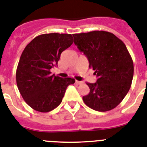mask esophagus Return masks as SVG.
<instances>
[{
  "label": "esophagus",
  "instance_id": "obj_1",
  "mask_svg": "<svg viewBox=\"0 0 147 147\" xmlns=\"http://www.w3.org/2000/svg\"><path fill=\"white\" fill-rule=\"evenodd\" d=\"M76 84H78V85H80V84H82L83 82H82V81H77V80H76Z\"/></svg>",
  "mask_w": 147,
  "mask_h": 147
}]
</instances>
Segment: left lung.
Listing matches in <instances>:
<instances>
[{
  "mask_svg": "<svg viewBox=\"0 0 147 147\" xmlns=\"http://www.w3.org/2000/svg\"><path fill=\"white\" fill-rule=\"evenodd\" d=\"M74 43L87 57L89 67L98 77L96 82H86L90 89L82 100L100 112L113 110L130 89L134 65L125 43L113 34L104 31L74 34Z\"/></svg>",
  "mask_w": 147,
  "mask_h": 147,
  "instance_id": "8db88e82",
  "label": "left lung"
}]
</instances>
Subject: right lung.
Segmentation results:
<instances>
[{
    "label": "right lung",
    "mask_w": 147,
    "mask_h": 147,
    "mask_svg": "<svg viewBox=\"0 0 147 147\" xmlns=\"http://www.w3.org/2000/svg\"><path fill=\"white\" fill-rule=\"evenodd\" d=\"M74 43L71 34L39 35L25 47L16 69V83L23 99L38 112L54 110L62 101L67 87L75 80L51 74L61 54Z\"/></svg>",
    "instance_id": "obj_1"
}]
</instances>
